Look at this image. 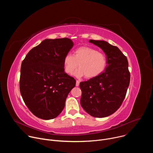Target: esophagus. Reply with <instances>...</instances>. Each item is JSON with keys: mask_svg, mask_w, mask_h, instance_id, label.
I'll list each match as a JSON object with an SVG mask.
<instances>
[{"mask_svg": "<svg viewBox=\"0 0 153 153\" xmlns=\"http://www.w3.org/2000/svg\"><path fill=\"white\" fill-rule=\"evenodd\" d=\"M79 81H78V80H76V86H78L79 85Z\"/></svg>", "mask_w": 153, "mask_h": 153, "instance_id": "obj_1", "label": "esophagus"}]
</instances>
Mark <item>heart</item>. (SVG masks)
Instances as JSON below:
<instances>
[{"instance_id": "heart-1", "label": "heart", "mask_w": 153, "mask_h": 153, "mask_svg": "<svg viewBox=\"0 0 153 153\" xmlns=\"http://www.w3.org/2000/svg\"><path fill=\"white\" fill-rule=\"evenodd\" d=\"M63 68L65 73L72 75L78 67L79 69L74 73L77 77L85 76L87 79L97 77L104 72L107 66L106 56L97 50L89 47L77 48L74 56L67 54L64 57Z\"/></svg>"}]
</instances>
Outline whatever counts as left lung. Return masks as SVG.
Instances as JSON below:
<instances>
[{
  "instance_id": "left-lung-1",
  "label": "left lung",
  "mask_w": 153,
  "mask_h": 153,
  "mask_svg": "<svg viewBox=\"0 0 153 153\" xmlns=\"http://www.w3.org/2000/svg\"><path fill=\"white\" fill-rule=\"evenodd\" d=\"M107 58L103 73L80 83V105L93 117H105L116 112L125 99L130 80L127 58L121 51L104 40H90Z\"/></svg>"
}]
</instances>
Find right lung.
<instances>
[{
  "label": "right lung",
  "instance_id": "add662e5",
  "mask_svg": "<svg viewBox=\"0 0 153 153\" xmlns=\"http://www.w3.org/2000/svg\"><path fill=\"white\" fill-rule=\"evenodd\" d=\"M73 45L68 38L45 39L22 63L20 94L31 112L40 119L57 117L76 85V80L65 73L63 64Z\"/></svg>",
  "mask_w": 153,
  "mask_h": 153
}]
</instances>
